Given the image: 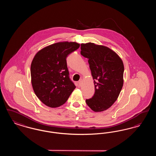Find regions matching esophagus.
<instances>
[{"label": "esophagus", "instance_id": "34e87169", "mask_svg": "<svg viewBox=\"0 0 156 156\" xmlns=\"http://www.w3.org/2000/svg\"><path fill=\"white\" fill-rule=\"evenodd\" d=\"M82 83H83L82 80H80L78 81V85H79V86H80V87H81L82 85Z\"/></svg>", "mask_w": 156, "mask_h": 156}]
</instances>
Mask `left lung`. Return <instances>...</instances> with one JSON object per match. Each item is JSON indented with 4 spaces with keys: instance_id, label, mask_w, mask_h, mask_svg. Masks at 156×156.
<instances>
[{
    "instance_id": "obj_1",
    "label": "left lung",
    "mask_w": 156,
    "mask_h": 156,
    "mask_svg": "<svg viewBox=\"0 0 156 156\" xmlns=\"http://www.w3.org/2000/svg\"><path fill=\"white\" fill-rule=\"evenodd\" d=\"M81 54L88 58L95 85V94L86 103L95 112L109 109L119 97L123 85L124 65L119 55L108 47L82 43Z\"/></svg>"
}]
</instances>
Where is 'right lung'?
<instances>
[{"mask_svg":"<svg viewBox=\"0 0 156 156\" xmlns=\"http://www.w3.org/2000/svg\"><path fill=\"white\" fill-rule=\"evenodd\" d=\"M80 46L76 42H58L42 48L34 57L30 68L31 84L46 106L62 105L76 88L69 78L66 58Z\"/></svg>","mask_w":156,"mask_h":156,"instance_id":"add662e5","label":"right lung"}]
</instances>
